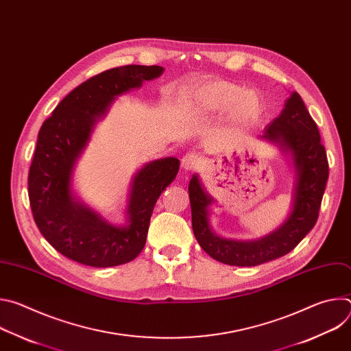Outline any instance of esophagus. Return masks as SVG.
<instances>
[{
	"mask_svg": "<svg viewBox=\"0 0 351 351\" xmlns=\"http://www.w3.org/2000/svg\"><path fill=\"white\" fill-rule=\"evenodd\" d=\"M203 160L202 157H199L198 154H194V153H187L183 158H182V168L184 171H195L199 168V165H202Z\"/></svg>",
	"mask_w": 351,
	"mask_h": 351,
	"instance_id": "obj_1",
	"label": "esophagus"
}]
</instances>
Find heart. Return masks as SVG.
Segmentation results:
<instances>
[{"instance_id": "obj_1", "label": "heart", "mask_w": 351, "mask_h": 351, "mask_svg": "<svg viewBox=\"0 0 351 351\" xmlns=\"http://www.w3.org/2000/svg\"><path fill=\"white\" fill-rule=\"evenodd\" d=\"M190 108L197 115H215L229 111L237 121H252L263 110L258 93L245 90L228 80L203 83L191 95Z\"/></svg>"}]
</instances>
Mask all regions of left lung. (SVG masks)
<instances>
[{
	"label": "left lung",
	"mask_w": 351,
	"mask_h": 351,
	"mask_svg": "<svg viewBox=\"0 0 351 351\" xmlns=\"http://www.w3.org/2000/svg\"><path fill=\"white\" fill-rule=\"evenodd\" d=\"M260 138L290 154L294 168L290 214L271 233L256 240L219 237L210 223L208 208L214 198L204 190L198 175L194 173L189 183L194 236L208 256L228 265L254 267L290 253L314 228L328 182L325 147L317 123L298 93L290 94L279 117L265 128Z\"/></svg>",
	"instance_id": "left-lung-1"
}]
</instances>
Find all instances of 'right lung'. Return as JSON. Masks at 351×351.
I'll list each match as a JSON object with an SVG mask.
<instances>
[{"instance_id": "obj_1", "label": "right lung", "mask_w": 351, "mask_h": 351, "mask_svg": "<svg viewBox=\"0 0 351 351\" xmlns=\"http://www.w3.org/2000/svg\"><path fill=\"white\" fill-rule=\"evenodd\" d=\"M162 72L157 65H126L95 75L73 88L38 132L29 171L30 207L41 234L69 260L107 268L130 263L141 253L154 206L176 178L179 160L160 158L134 173L123 225L110 223L82 203L72 180L97 122L108 114L114 99Z\"/></svg>"}]
</instances>
